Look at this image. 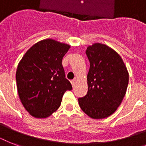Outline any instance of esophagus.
<instances>
[{
    "label": "esophagus",
    "instance_id": "esophagus-1",
    "mask_svg": "<svg viewBox=\"0 0 146 146\" xmlns=\"http://www.w3.org/2000/svg\"><path fill=\"white\" fill-rule=\"evenodd\" d=\"M76 82V79H74V80H73L72 81H71V84H72V86H74V85H75Z\"/></svg>",
    "mask_w": 146,
    "mask_h": 146
}]
</instances>
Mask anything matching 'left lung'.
Wrapping results in <instances>:
<instances>
[{
  "label": "left lung",
  "mask_w": 146,
  "mask_h": 146,
  "mask_svg": "<svg viewBox=\"0 0 146 146\" xmlns=\"http://www.w3.org/2000/svg\"><path fill=\"white\" fill-rule=\"evenodd\" d=\"M86 54L90 63L88 92L78 99L79 104L90 117H108L123 99L129 82L128 71L121 57L106 44L95 43L87 48Z\"/></svg>",
  "instance_id": "8db88e82"
}]
</instances>
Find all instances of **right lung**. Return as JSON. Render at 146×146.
<instances>
[{
  "label": "right lung",
  "instance_id": "obj_1",
  "mask_svg": "<svg viewBox=\"0 0 146 146\" xmlns=\"http://www.w3.org/2000/svg\"><path fill=\"white\" fill-rule=\"evenodd\" d=\"M70 46L48 38L29 49L16 73L17 91L26 110L46 118L59 108L64 92L72 89L65 78L62 59Z\"/></svg>",
  "mask_w": 146,
  "mask_h": 146
}]
</instances>
